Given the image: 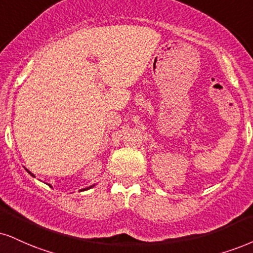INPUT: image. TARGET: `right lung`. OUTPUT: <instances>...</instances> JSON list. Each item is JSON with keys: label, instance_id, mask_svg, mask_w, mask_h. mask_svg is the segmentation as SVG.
<instances>
[{"label": "right lung", "instance_id": "right-lung-1", "mask_svg": "<svg viewBox=\"0 0 253 253\" xmlns=\"http://www.w3.org/2000/svg\"><path fill=\"white\" fill-rule=\"evenodd\" d=\"M27 171H28V169H27ZM28 173H30V175H33V176H34V174H33L32 172H29V171H28ZM49 186H50V185H49ZM93 186H94V185H93ZM93 186H90V187H93ZM90 187H87V188H84V190H88V188H90ZM82 191H84V190H82Z\"/></svg>", "mask_w": 253, "mask_h": 253}]
</instances>
